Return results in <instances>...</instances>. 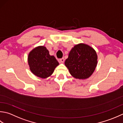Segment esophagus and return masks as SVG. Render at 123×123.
Instances as JSON below:
<instances>
[{
  "mask_svg": "<svg viewBox=\"0 0 123 123\" xmlns=\"http://www.w3.org/2000/svg\"><path fill=\"white\" fill-rule=\"evenodd\" d=\"M59 62H61V63H63V62H64V59L63 58L60 59L59 60Z\"/></svg>",
  "mask_w": 123,
  "mask_h": 123,
  "instance_id": "34e87169",
  "label": "esophagus"
}]
</instances>
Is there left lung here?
<instances>
[{"label":"left lung","instance_id":"left-lung-1","mask_svg":"<svg viewBox=\"0 0 123 123\" xmlns=\"http://www.w3.org/2000/svg\"><path fill=\"white\" fill-rule=\"evenodd\" d=\"M95 50L84 43L76 44L70 51L65 65L74 78L84 80L93 74L98 63Z\"/></svg>","mask_w":123,"mask_h":123}]
</instances>
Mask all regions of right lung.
I'll use <instances>...</instances> for the list:
<instances>
[{
    "mask_svg": "<svg viewBox=\"0 0 123 123\" xmlns=\"http://www.w3.org/2000/svg\"><path fill=\"white\" fill-rule=\"evenodd\" d=\"M30 69L34 75L46 79L52 75L59 62L54 56H50L44 46H38L30 52L28 55Z\"/></svg>",
    "mask_w": 123,
    "mask_h": 123,
    "instance_id": "add662e5",
    "label": "right lung"
}]
</instances>
